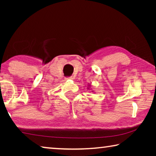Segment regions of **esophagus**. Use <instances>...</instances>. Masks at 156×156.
<instances>
[{
	"label": "esophagus",
	"mask_w": 156,
	"mask_h": 156,
	"mask_svg": "<svg viewBox=\"0 0 156 156\" xmlns=\"http://www.w3.org/2000/svg\"><path fill=\"white\" fill-rule=\"evenodd\" d=\"M66 79H67H67H71V80H72V79H73V78H72V77H69V78H66Z\"/></svg>",
	"instance_id": "obj_1"
}]
</instances>
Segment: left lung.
Wrapping results in <instances>:
<instances>
[{"label": "left lung", "instance_id": "8db88e82", "mask_svg": "<svg viewBox=\"0 0 156 156\" xmlns=\"http://www.w3.org/2000/svg\"><path fill=\"white\" fill-rule=\"evenodd\" d=\"M91 84H89H89H88V87H87V89H90V88H91ZM92 91V92H93L94 91Z\"/></svg>", "mask_w": 156, "mask_h": 156}]
</instances>
